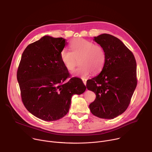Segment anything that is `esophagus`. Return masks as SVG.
<instances>
[{
    "label": "esophagus",
    "mask_w": 152,
    "mask_h": 152,
    "mask_svg": "<svg viewBox=\"0 0 152 152\" xmlns=\"http://www.w3.org/2000/svg\"><path fill=\"white\" fill-rule=\"evenodd\" d=\"M82 79V81H83V83H84V85H86V79H85V78H83V79Z\"/></svg>",
    "instance_id": "34e87169"
}]
</instances>
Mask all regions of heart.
I'll list each match as a JSON object with an SVG mask.
<instances>
[{
  "label": "heart",
  "instance_id": "b5f03b06",
  "mask_svg": "<svg viewBox=\"0 0 152 152\" xmlns=\"http://www.w3.org/2000/svg\"><path fill=\"white\" fill-rule=\"evenodd\" d=\"M72 52L64 49L60 53L61 60L69 71H73L78 63V67L75 70V76L85 77L92 72L97 73L102 71L105 64L106 55L104 48L94 45L91 41L77 38L71 41Z\"/></svg>",
  "mask_w": 152,
  "mask_h": 152
}]
</instances>
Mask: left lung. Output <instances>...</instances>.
Returning a JSON list of instances; mask_svg holds the SVG:
<instances>
[{
  "label": "left lung",
  "mask_w": 152,
  "mask_h": 152,
  "mask_svg": "<svg viewBox=\"0 0 152 152\" xmlns=\"http://www.w3.org/2000/svg\"><path fill=\"white\" fill-rule=\"evenodd\" d=\"M94 40L104 48L106 59L100 73L86 82V88L96 95L89 107L97 117L113 119L131 102L137 85V62L133 53L117 37L103 34Z\"/></svg>",
  "instance_id": "1"
}]
</instances>
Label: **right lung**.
Wrapping results in <instances>:
<instances>
[{"label":"right lung","mask_w":152,"mask_h":152,"mask_svg":"<svg viewBox=\"0 0 152 152\" xmlns=\"http://www.w3.org/2000/svg\"><path fill=\"white\" fill-rule=\"evenodd\" d=\"M67 45L63 38L45 36L29 45L21 55L17 72L21 100L32 115L45 121L66 115L73 94L86 86L78 77L70 78L60 53Z\"/></svg>","instance_id":"1"}]
</instances>
